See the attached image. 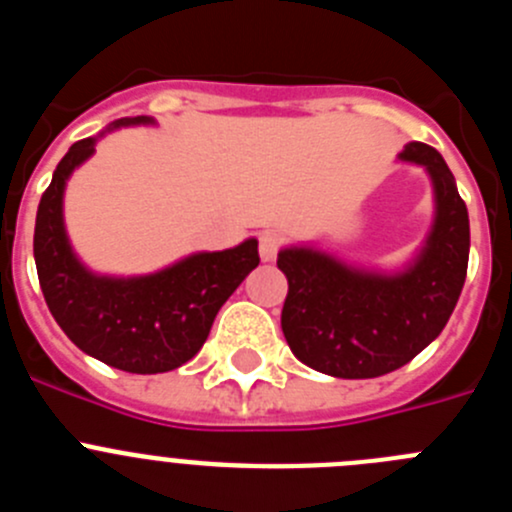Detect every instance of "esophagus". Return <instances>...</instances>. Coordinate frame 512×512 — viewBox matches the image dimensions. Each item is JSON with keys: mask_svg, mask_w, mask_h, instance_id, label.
Returning a JSON list of instances; mask_svg holds the SVG:
<instances>
[{"mask_svg": "<svg viewBox=\"0 0 512 512\" xmlns=\"http://www.w3.org/2000/svg\"><path fill=\"white\" fill-rule=\"evenodd\" d=\"M279 246H282V238H279L277 233H271V230L261 233V238H259V256H261V261H266V264H269V261L277 259Z\"/></svg>", "mask_w": 512, "mask_h": 512, "instance_id": "34e87169", "label": "esophagus"}]
</instances>
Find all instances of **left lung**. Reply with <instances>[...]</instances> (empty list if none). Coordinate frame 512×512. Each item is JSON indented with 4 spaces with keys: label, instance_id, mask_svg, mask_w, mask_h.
Masks as SVG:
<instances>
[{
    "label": "left lung",
    "instance_id": "obj_1",
    "mask_svg": "<svg viewBox=\"0 0 512 512\" xmlns=\"http://www.w3.org/2000/svg\"><path fill=\"white\" fill-rule=\"evenodd\" d=\"M400 161L433 184V225L402 269L341 261L315 246H284L277 266L289 282L282 330L292 354L341 379L390 374L436 341L461 295L469 264V215L436 148L408 143Z\"/></svg>",
    "mask_w": 512,
    "mask_h": 512
}]
</instances>
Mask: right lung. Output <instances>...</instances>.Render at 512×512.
<instances>
[{
    "instance_id": "right-lung-1",
    "label": "right lung",
    "mask_w": 512,
    "mask_h": 512,
    "mask_svg": "<svg viewBox=\"0 0 512 512\" xmlns=\"http://www.w3.org/2000/svg\"><path fill=\"white\" fill-rule=\"evenodd\" d=\"M156 125L122 117L69 148L40 197L33 253L48 310L84 354L130 374H161L187 364L210 336L217 310L259 266V241L225 251H197L138 277L97 274L76 256L63 223V192L104 133Z\"/></svg>"
}]
</instances>
